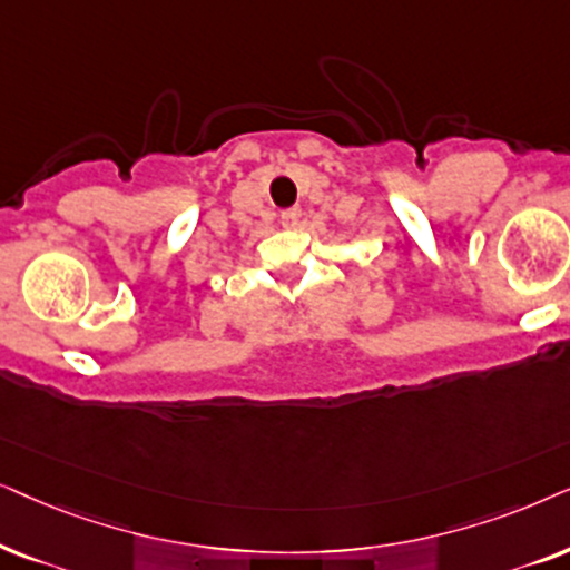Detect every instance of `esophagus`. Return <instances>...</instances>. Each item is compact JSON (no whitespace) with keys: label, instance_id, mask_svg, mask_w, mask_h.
<instances>
[{"label":"esophagus","instance_id":"obj_1","mask_svg":"<svg viewBox=\"0 0 570 570\" xmlns=\"http://www.w3.org/2000/svg\"><path fill=\"white\" fill-rule=\"evenodd\" d=\"M299 218H302V210L299 208L284 210V214H281V226H284V229H294V226L299 224Z\"/></svg>","mask_w":570,"mask_h":570}]
</instances>
